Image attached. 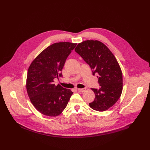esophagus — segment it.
Returning a JSON list of instances; mask_svg holds the SVG:
<instances>
[{
    "instance_id": "esophagus-1",
    "label": "esophagus",
    "mask_w": 150,
    "mask_h": 150,
    "mask_svg": "<svg viewBox=\"0 0 150 150\" xmlns=\"http://www.w3.org/2000/svg\"><path fill=\"white\" fill-rule=\"evenodd\" d=\"M78 90L79 92H84L85 90H86V88H78Z\"/></svg>"
}]
</instances>
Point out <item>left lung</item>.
Segmentation results:
<instances>
[{"label":"left lung","mask_w":150,"mask_h":150,"mask_svg":"<svg viewBox=\"0 0 150 150\" xmlns=\"http://www.w3.org/2000/svg\"><path fill=\"white\" fill-rule=\"evenodd\" d=\"M75 51L90 65L93 75H97L99 88H91L95 99L89 103L93 110L103 112L112 107L120 98L123 87L122 73L111 51L103 42L87 40L79 43Z\"/></svg>","instance_id":"1"}]
</instances>
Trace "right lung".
Segmentation results:
<instances>
[{
	"instance_id": "right-lung-1",
	"label": "right lung",
	"mask_w": 150,
	"mask_h": 150,
	"mask_svg": "<svg viewBox=\"0 0 150 150\" xmlns=\"http://www.w3.org/2000/svg\"><path fill=\"white\" fill-rule=\"evenodd\" d=\"M76 43L56 42L41 52L28 68L27 91L31 102L41 113L48 116L60 115L73 92L58 84L54 79L62 77L66 60L76 47Z\"/></svg>"
}]
</instances>
